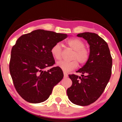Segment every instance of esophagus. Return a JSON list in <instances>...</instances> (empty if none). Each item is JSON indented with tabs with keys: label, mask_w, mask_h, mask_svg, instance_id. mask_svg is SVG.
<instances>
[{
	"label": "esophagus",
	"mask_w": 122,
	"mask_h": 122,
	"mask_svg": "<svg viewBox=\"0 0 122 122\" xmlns=\"http://www.w3.org/2000/svg\"><path fill=\"white\" fill-rule=\"evenodd\" d=\"M68 74L66 73H64V78L68 77Z\"/></svg>",
	"instance_id": "obj_1"
}]
</instances>
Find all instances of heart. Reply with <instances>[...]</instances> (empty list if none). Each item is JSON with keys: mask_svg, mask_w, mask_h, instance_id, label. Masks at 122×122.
<instances>
[{"mask_svg": "<svg viewBox=\"0 0 122 122\" xmlns=\"http://www.w3.org/2000/svg\"><path fill=\"white\" fill-rule=\"evenodd\" d=\"M66 44L72 49L75 50V53L72 57V61H61L57 63V65L60 67L64 72H69L75 69L78 66V62L80 64H85L89 58V52L88 50L85 48V44L84 42L79 38H71L66 41ZM62 46L61 43L57 42L53 46L51 49V53L52 56L56 60H61L62 57Z\"/></svg>", "mask_w": 122, "mask_h": 122, "instance_id": "heart-1", "label": "heart"}]
</instances>
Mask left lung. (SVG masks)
Segmentation results:
<instances>
[{
    "label": "left lung",
    "mask_w": 122,
    "mask_h": 122,
    "mask_svg": "<svg viewBox=\"0 0 122 122\" xmlns=\"http://www.w3.org/2000/svg\"><path fill=\"white\" fill-rule=\"evenodd\" d=\"M77 36L87 41L90 52L86 64L76 71L81 77L69 75L72 85L66 92L72 103L85 106L94 103L104 92L111 75L112 60L107 42L97 34L85 32Z\"/></svg>",
    "instance_id": "left-lung-1"
}]
</instances>
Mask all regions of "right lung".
<instances>
[{"instance_id":"1","label":"right lung","mask_w":122,"mask_h":122,"mask_svg":"<svg viewBox=\"0 0 122 122\" xmlns=\"http://www.w3.org/2000/svg\"><path fill=\"white\" fill-rule=\"evenodd\" d=\"M68 37L66 34L36 30L22 36L12 47L10 72L16 91L24 100L40 103L48 99L53 88L64 77L62 69L55 64L51 49Z\"/></svg>"}]
</instances>
